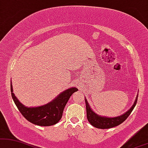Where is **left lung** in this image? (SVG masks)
Returning <instances> with one entry per match:
<instances>
[{
  "instance_id": "1",
  "label": "left lung",
  "mask_w": 148,
  "mask_h": 148,
  "mask_svg": "<svg viewBox=\"0 0 148 148\" xmlns=\"http://www.w3.org/2000/svg\"><path fill=\"white\" fill-rule=\"evenodd\" d=\"M137 97L138 95L136 96L135 101H134V104L128 111H126L123 115L115 117H104V116H100L96 114L95 112L92 111V109H91L89 104H88L87 100L85 99L86 111H87V117L88 121L93 126L100 129H108L118 126V125L121 124V123L124 122L128 118V116L130 115L132 110L134 109V106H136V102H137Z\"/></svg>"
}]
</instances>
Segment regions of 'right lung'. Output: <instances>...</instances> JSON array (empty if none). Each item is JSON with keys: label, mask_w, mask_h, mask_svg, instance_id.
<instances>
[{"label": "right lung", "mask_w": 148, "mask_h": 148, "mask_svg": "<svg viewBox=\"0 0 148 148\" xmlns=\"http://www.w3.org/2000/svg\"><path fill=\"white\" fill-rule=\"evenodd\" d=\"M11 83L12 96L15 104L22 115L32 124L40 126H49L59 122L62 117L63 109L72 93L78 91L76 87H72L59 93L49 103L37 107H27L23 105L13 93Z\"/></svg>", "instance_id": "add662e5"}]
</instances>
